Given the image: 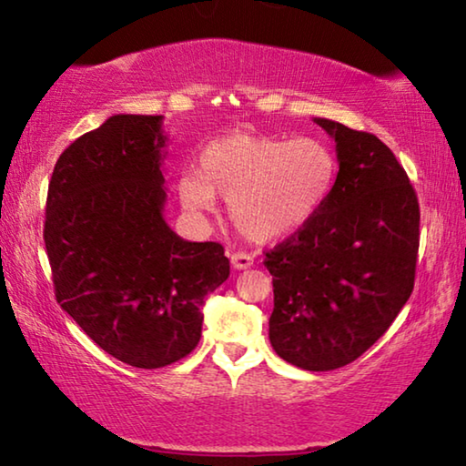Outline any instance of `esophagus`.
Returning <instances> with one entry per match:
<instances>
[{"instance_id": "esophagus-1", "label": "esophagus", "mask_w": 466, "mask_h": 466, "mask_svg": "<svg viewBox=\"0 0 466 466\" xmlns=\"http://www.w3.org/2000/svg\"><path fill=\"white\" fill-rule=\"evenodd\" d=\"M231 265L233 268H238V271H244V268H249L254 265V256L248 252H235L231 254Z\"/></svg>"}]
</instances>
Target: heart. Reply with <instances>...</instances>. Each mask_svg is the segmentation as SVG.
Instances as JSON below:
<instances>
[{
	"mask_svg": "<svg viewBox=\"0 0 466 466\" xmlns=\"http://www.w3.org/2000/svg\"><path fill=\"white\" fill-rule=\"evenodd\" d=\"M336 155L321 138H273L228 134L199 153V170L178 178L191 214L212 212L217 195L244 238L275 241L311 220L332 193Z\"/></svg>",
	"mask_w": 466,
	"mask_h": 466,
	"instance_id": "b5f03b06",
	"label": "heart"
}]
</instances>
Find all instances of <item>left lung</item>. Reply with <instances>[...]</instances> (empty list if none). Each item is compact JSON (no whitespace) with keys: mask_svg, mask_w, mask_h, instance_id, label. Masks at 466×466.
Listing matches in <instances>:
<instances>
[{"mask_svg":"<svg viewBox=\"0 0 466 466\" xmlns=\"http://www.w3.org/2000/svg\"><path fill=\"white\" fill-rule=\"evenodd\" d=\"M339 174L321 210L267 252L268 340L309 372L347 366L374 345L414 289L420 210L393 151L370 132L315 117Z\"/></svg>","mask_w":466,"mask_h":466,"instance_id":"8db88e82","label":"left lung"}]
</instances>
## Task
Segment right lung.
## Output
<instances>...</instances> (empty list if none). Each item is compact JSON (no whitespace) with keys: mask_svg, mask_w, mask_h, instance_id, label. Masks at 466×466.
I'll return each mask as SVG.
<instances>
[{"mask_svg":"<svg viewBox=\"0 0 466 466\" xmlns=\"http://www.w3.org/2000/svg\"><path fill=\"white\" fill-rule=\"evenodd\" d=\"M161 116H113L54 166L44 241L58 305L96 345L134 368L183 360L201 305L228 278L217 241H187L164 218Z\"/></svg>","mask_w":466,"mask_h":466,"instance_id":"right-lung-1","label":"right lung"}]
</instances>
